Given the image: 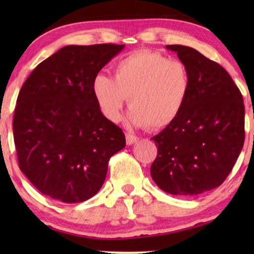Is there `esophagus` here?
<instances>
[{"mask_svg": "<svg viewBox=\"0 0 254 254\" xmlns=\"http://www.w3.org/2000/svg\"><path fill=\"white\" fill-rule=\"evenodd\" d=\"M137 141H138L137 136H135V135H133V134H126V142H127L128 145L136 143Z\"/></svg>", "mask_w": 254, "mask_h": 254, "instance_id": "1", "label": "esophagus"}]
</instances>
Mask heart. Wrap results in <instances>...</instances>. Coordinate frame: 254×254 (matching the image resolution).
Masks as SVG:
<instances>
[{"label": "heart", "instance_id": "heart-1", "mask_svg": "<svg viewBox=\"0 0 254 254\" xmlns=\"http://www.w3.org/2000/svg\"><path fill=\"white\" fill-rule=\"evenodd\" d=\"M190 92V76L186 65L149 50L136 51L118 61L113 78L98 74L92 81L93 97L107 120H120L128 98L130 123L156 130L178 119Z\"/></svg>", "mask_w": 254, "mask_h": 254}]
</instances>
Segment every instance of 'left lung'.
Segmentation results:
<instances>
[{"mask_svg": "<svg viewBox=\"0 0 254 254\" xmlns=\"http://www.w3.org/2000/svg\"><path fill=\"white\" fill-rule=\"evenodd\" d=\"M186 65L190 92L178 119L152 137L150 173L159 189L192 196L216 189L231 172L245 138L243 96L223 67L194 48L168 45Z\"/></svg>", "mask_w": 254, "mask_h": 254, "instance_id": "obj_1", "label": "left lung"}]
</instances>
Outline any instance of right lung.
<instances>
[{
  "instance_id": "obj_1",
  "label": "right lung",
  "mask_w": 254,
  "mask_h": 254,
  "mask_svg": "<svg viewBox=\"0 0 254 254\" xmlns=\"http://www.w3.org/2000/svg\"><path fill=\"white\" fill-rule=\"evenodd\" d=\"M125 45H69L37 65L13 116L19 169L45 195L82 202L103 186L111 156L126 145L123 129L100 112L92 81Z\"/></svg>"
}]
</instances>
